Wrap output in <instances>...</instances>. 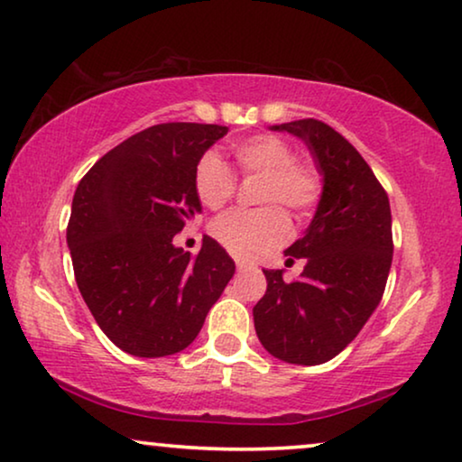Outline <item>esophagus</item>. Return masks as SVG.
Listing matches in <instances>:
<instances>
[{"label":"esophagus","instance_id":"obj_1","mask_svg":"<svg viewBox=\"0 0 462 462\" xmlns=\"http://www.w3.org/2000/svg\"><path fill=\"white\" fill-rule=\"evenodd\" d=\"M236 264H237V269H239V271H244V269H254V264L245 263V261H242V258H237Z\"/></svg>","mask_w":462,"mask_h":462}]
</instances>
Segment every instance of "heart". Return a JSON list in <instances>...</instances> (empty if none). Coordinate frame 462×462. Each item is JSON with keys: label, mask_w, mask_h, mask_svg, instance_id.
<instances>
[{"label": "heart", "mask_w": 462, "mask_h": 462, "mask_svg": "<svg viewBox=\"0 0 462 462\" xmlns=\"http://www.w3.org/2000/svg\"><path fill=\"white\" fill-rule=\"evenodd\" d=\"M233 157L244 174H263L258 201L271 204L256 210H233L218 217L210 226L214 239L237 258H258L280 248L292 236L288 208L296 218L313 212L321 198L319 170L311 162L294 157L286 138L258 134L233 144ZM198 199L210 210H218L236 193L237 180L218 153L206 151L193 172Z\"/></svg>", "instance_id": "obj_1"}]
</instances>
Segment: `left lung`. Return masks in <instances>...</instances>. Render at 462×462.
Returning a JSON list of instances; mask_svg holds the SVG:
<instances>
[{"label":"left lung","mask_w":462,"mask_h":462,"mask_svg":"<svg viewBox=\"0 0 462 462\" xmlns=\"http://www.w3.org/2000/svg\"><path fill=\"white\" fill-rule=\"evenodd\" d=\"M302 138L324 176L318 212L286 250L305 258L299 280L263 271L267 292L254 307L264 349L288 364L318 365L357 337L378 302L393 258L389 198L357 149L319 119L273 125Z\"/></svg>","instance_id":"8db88e82"}]
</instances>
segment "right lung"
Instances as JSON below:
<instances>
[{
	"label": "right lung",
	"mask_w": 462,
	"mask_h": 462,
	"mask_svg": "<svg viewBox=\"0 0 462 462\" xmlns=\"http://www.w3.org/2000/svg\"><path fill=\"white\" fill-rule=\"evenodd\" d=\"M226 132L151 125L100 157L75 189L67 226L75 282L100 330L130 356L187 349L236 273L212 237L195 256L172 244L201 212L195 166Z\"/></svg>",
	"instance_id": "obj_1"
}]
</instances>
